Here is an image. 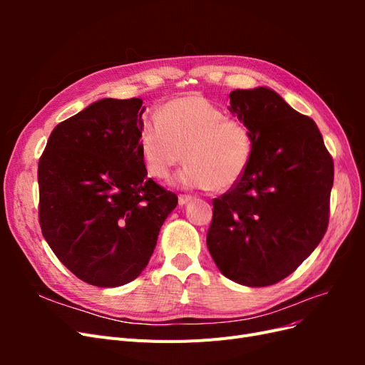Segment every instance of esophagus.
Segmentation results:
<instances>
[{
  "label": "esophagus",
  "mask_w": 365,
  "mask_h": 365,
  "mask_svg": "<svg viewBox=\"0 0 365 365\" xmlns=\"http://www.w3.org/2000/svg\"><path fill=\"white\" fill-rule=\"evenodd\" d=\"M193 200L192 196H189V195H180L178 196V202H180V205H185L187 202H190Z\"/></svg>",
  "instance_id": "34e87169"
}]
</instances>
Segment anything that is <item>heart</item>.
<instances>
[{
	"label": "heart",
	"instance_id": "b5f03b06",
	"mask_svg": "<svg viewBox=\"0 0 365 365\" xmlns=\"http://www.w3.org/2000/svg\"><path fill=\"white\" fill-rule=\"evenodd\" d=\"M252 148L250 129L201 94L172 98L138 134L143 165L157 180L168 178L184 152L187 164L172 181L182 189H231L247 172Z\"/></svg>",
	"mask_w": 365,
	"mask_h": 365
}]
</instances>
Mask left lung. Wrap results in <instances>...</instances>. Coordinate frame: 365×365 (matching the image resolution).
<instances>
[{"mask_svg": "<svg viewBox=\"0 0 365 365\" xmlns=\"http://www.w3.org/2000/svg\"><path fill=\"white\" fill-rule=\"evenodd\" d=\"M228 109L250 129L252 157L240 181L213 200L207 247L227 279L269 286L322 242L334 161L315 121L271 88L231 91Z\"/></svg>", "mask_w": 365, "mask_h": 365, "instance_id": "8db88e82", "label": "left lung"}]
</instances>
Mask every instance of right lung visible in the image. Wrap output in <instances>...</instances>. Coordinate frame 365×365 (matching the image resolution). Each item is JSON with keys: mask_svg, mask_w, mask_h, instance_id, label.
<instances>
[{"mask_svg": "<svg viewBox=\"0 0 365 365\" xmlns=\"http://www.w3.org/2000/svg\"><path fill=\"white\" fill-rule=\"evenodd\" d=\"M141 98H102L53 129L38 165L39 224L76 277L115 288L137 279L178 196L148 178Z\"/></svg>", "mask_w": 365, "mask_h": 365, "instance_id": "add662e5", "label": "right lung"}]
</instances>
